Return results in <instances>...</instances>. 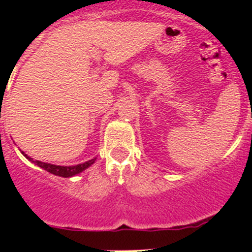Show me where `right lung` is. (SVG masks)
<instances>
[{
    "label": "right lung",
    "mask_w": 252,
    "mask_h": 252,
    "mask_svg": "<svg viewBox=\"0 0 252 252\" xmlns=\"http://www.w3.org/2000/svg\"><path fill=\"white\" fill-rule=\"evenodd\" d=\"M21 153L24 157H26V159H29L31 162L36 164V165L40 166V168H43L44 170L49 171V173H51V174L58 175V177H64V178H69V177H73V175H75V174H79L81 171L86 170L87 168H90L93 162L95 161V158H94V159H91V160H88V161L83 162V164H78V165L60 166V165H54V164H49V162L39 161V160H34L32 158L28 157V155H26L24 151H21Z\"/></svg>",
    "instance_id": "add662e5"
}]
</instances>
